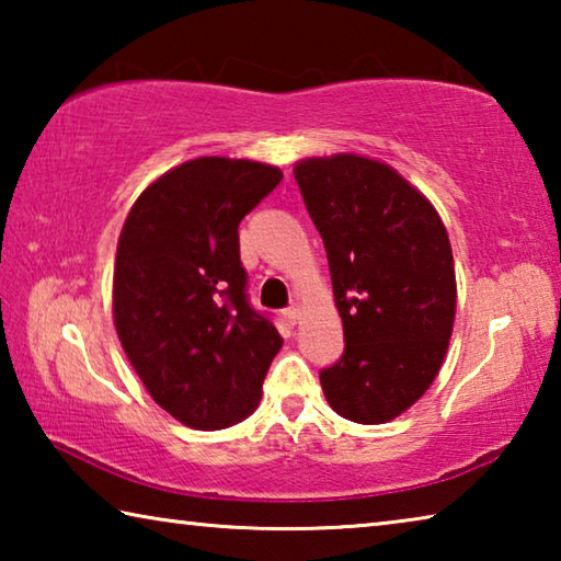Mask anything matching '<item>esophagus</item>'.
Here are the masks:
<instances>
[{"label":"esophagus","mask_w":561,"mask_h":561,"mask_svg":"<svg viewBox=\"0 0 561 561\" xmlns=\"http://www.w3.org/2000/svg\"><path fill=\"white\" fill-rule=\"evenodd\" d=\"M284 317L289 319V324H297V321L301 319V311L297 307H289L287 311H284Z\"/></svg>","instance_id":"34e87169"}]
</instances>
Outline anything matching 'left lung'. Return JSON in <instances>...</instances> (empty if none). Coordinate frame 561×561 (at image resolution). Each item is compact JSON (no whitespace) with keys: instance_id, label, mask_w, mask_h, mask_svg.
Instances as JSON below:
<instances>
[{"instance_id":"obj_1","label":"left lung","mask_w":561,"mask_h":561,"mask_svg":"<svg viewBox=\"0 0 561 561\" xmlns=\"http://www.w3.org/2000/svg\"><path fill=\"white\" fill-rule=\"evenodd\" d=\"M327 247L344 354L319 381L341 417L401 415L438 376L455 319L445 225L417 190L378 160L309 158L294 168Z\"/></svg>"}]
</instances>
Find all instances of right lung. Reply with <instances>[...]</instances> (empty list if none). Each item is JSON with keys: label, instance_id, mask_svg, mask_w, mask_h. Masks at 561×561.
I'll return each instance as SVG.
<instances>
[{"label": "right lung", "instance_id": "obj_1", "mask_svg": "<svg viewBox=\"0 0 561 561\" xmlns=\"http://www.w3.org/2000/svg\"><path fill=\"white\" fill-rule=\"evenodd\" d=\"M282 183L254 160L197 158L148 185L123 225L113 272L121 346L153 401L197 431L257 408L282 348L247 297L242 217Z\"/></svg>", "mask_w": 561, "mask_h": 561}]
</instances>
